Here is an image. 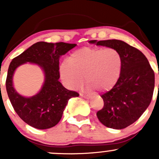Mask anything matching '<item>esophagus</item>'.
<instances>
[{
	"label": "esophagus",
	"instance_id": "esophagus-1",
	"mask_svg": "<svg viewBox=\"0 0 159 159\" xmlns=\"http://www.w3.org/2000/svg\"><path fill=\"white\" fill-rule=\"evenodd\" d=\"M80 95H81V97L84 98H87V99H90V98H91L90 95H86V94H82V93H81V94H80Z\"/></svg>",
	"mask_w": 159,
	"mask_h": 159
}]
</instances>
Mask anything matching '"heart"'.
<instances>
[{
  "mask_svg": "<svg viewBox=\"0 0 159 159\" xmlns=\"http://www.w3.org/2000/svg\"><path fill=\"white\" fill-rule=\"evenodd\" d=\"M122 68V57L112 48L84 47L75 50L60 66V75L69 89L78 88L83 81L88 87L100 91H109L116 84Z\"/></svg>",
  "mask_w": 159,
  "mask_h": 159,
  "instance_id": "1",
  "label": "heart"
}]
</instances>
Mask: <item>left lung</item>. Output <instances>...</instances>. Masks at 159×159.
Masks as SVG:
<instances>
[{
	"mask_svg": "<svg viewBox=\"0 0 159 159\" xmlns=\"http://www.w3.org/2000/svg\"><path fill=\"white\" fill-rule=\"evenodd\" d=\"M91 44L118 50L122 68L118 82L101 97L104 107L97 112L102 124L122 129L137 121L150 105L155 88V73L143 53L120 40L90 41Z\"/></svg>",
	"mask_w": 159,
	"mask_h": 159,
	"instance_id": "1",
	"label": "left lung"
}]
</instances>
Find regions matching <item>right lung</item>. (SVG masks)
Masks as SVG:
<instances>
[{
    "label": "right lung",
    "mask_w": 159,
    "mask_h": 159,
    "mask_svg": "<svg viewBox=\"0 0 159 159\" xmlns=\"http://www.w3.org/2000/svg\"><path fill=\"white\" fill-rule=\"evenodd\" d=\"M76 46L75 44L37 42L14 57L9 65L6 89L13 108L18 116L31 127L48 129L60 121L68 100L78 97L76 91L66 89L58 81L59 59ZM29 62L38 65L45 73V82L37 95L27 98L20 96L12 86V76L17 67Z\"/></svg>",
    "instance_id": "obj_1"
}]
</instances>
